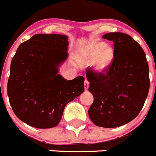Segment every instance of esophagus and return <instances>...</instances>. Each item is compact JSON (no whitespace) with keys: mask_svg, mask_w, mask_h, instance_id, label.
Instances as JSON below:
<instances>
[{"mask_svg":"<svg viewBox=\"0 0 156 156\" xmlns=\"http://www.w3.org/2000/svg\"><path fill=\"white\" fill-rule=\"evenodd\" d=\"M89 85H90L89 81H88L87 79H85V81H84V89L86 90L88 89V87H89Z\"/></svg>","mask_w":156,"mask_h":156,"instance_id":"esophagus-1","label":"esophagus"}]
</instances>
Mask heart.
<instances>
[{"mask_svg": "<svg viewBox=\"0 0 156 156\" xmlns=\"http://www.w3.org/2000/svg\"><path fill=\"white\" fill-rule=\"evenodd\" d=\"M114 50L105 42H96L92 43L87 49L85 60L88 63H93V69L98 73L107 70L114 60Z\"/></svg>", "mask_w": 156, "mask_h": 156, "instance_id": "1", "label": "heart"}]
</instances>
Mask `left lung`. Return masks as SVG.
Here are the masks:
<instances>
[{"label":"left lung","mask_w":156,"mask_h":156,"mask_svg":"<svg viewBox=\"0 0 156 156\" xmlns=\"http://www.w3.org/2000/svg\"><path fill=\"white\" fill-rule=\"evenodd\" d=\"M102 38L114 42V57L105 73L87 69L94 99L88 114L95 125L116 128L141 111L150 90L149 65L143 48L128 34L108 33Z\"/></svg>","instance_id":"8db88e82"}]
</instances>
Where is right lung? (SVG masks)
Returning <instances> with one entry per match:
<instances>
[{
	"label": "right lung",
	"mask_w": 156,
	"mask_h": 156,
	"mask_svg": "<svg viewBox=\"0 0 156 156\" xmlns=\"http://www.w3.org/2000/svg\"><path fill=\"white\" fill-rule=\"evenodd\" d=\"M68 37L35 34L22 42L12 57L7 83L16 117L37 129L58 125L65 106L84 90V78L66 80L58 66L68 57Z\"/></svg>",
	"instance_id": "right-lung-1"
}]
</instances>
